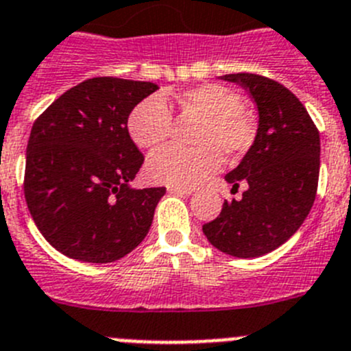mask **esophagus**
Segmentation results:
<instances>
[{"instance_id":"esophagus-1","label":"esophagus","mask_w":351,"mask_h":351,"mask_svg":"<svg viewBox=\"0 0 351 351\" xmlns=\"http://www.w3.org/2000/svg\"><path fill=\"white\" fill-rule=\"evenodd\" d=\"M169 193L191 195V193H193V188H182V186H169Z\"/></svg>"}]
</instances>
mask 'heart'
<instances>
[{
	"instance_id": "heart-1",
	"label": "heart",
	"mask_w": 351,
	"mask_h": 351,
	"mask_svg": "<svg viewBox=\"0 0 351 351\" xmlns=\"http://www.w3.org/2000/svg\"><path fill=\"white\" fill-rule=\"evenodd\" d=\"M182 112L202 117L195 132L193 149L163 147L149 156L145 172L154 182L195 186L221 167L225 154L239 160L253 147L256 125L244 112L243 98L221 84H202L173 95ZM172 132V112L165 98L151 95L138 101L128 116V133L142 149H154Z\"/></svg>"
}]
</instances>
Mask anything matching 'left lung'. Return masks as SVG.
<instances>
[{
	"mask_svg": "<svg viewBox=\"0 0 351 351\" xmlns=\"http://www.w3.org/2000/svg\"><path fill=\"white\" fill-rule=\"evenodd\" d=\"M221 79L247 89L258 108V130L253 147L225 176L232 190L246 184L243 198L225 200L202 230L226 255L256 258L287 243L308 218L318 188L320 133L283 84L256 73Z\"/></svg>",
	"mask_w": 351,
	"mask_h": 351,
	"instance_id": "left-lung-1",
	"label": "left lung"
}]
</instances>
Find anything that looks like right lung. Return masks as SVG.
I'll use <instances>...</instances> for the list:
<instances>
[{"mask_svg":"<svg viewBox=\"0 0 351 351\" xmlns=\"http://www.w3.org/2000/svg\"><path fill=\"white\" fill-rule=\"evenodd\" d=\"M156 89L153 82L95 77L35 121L24 197L40 234L63 255L116 262L147 235L167 190L130 186L144 156L130 137L128 116Z\"/></svg>","mask_w":351,"mask_h":351,"instance_id":"obj_1","label":"right lung"}]
</instances>
